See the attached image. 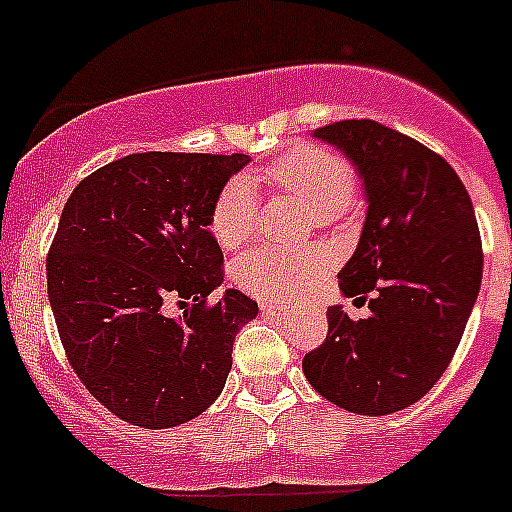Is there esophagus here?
<instances>
[{
  "label": "esophagus",
  "instance_id": "1",
  "mask_svg": "<svg viewBox=\"0 0 512 512\" xmlns=\"http://www.w3.org/2000/svg\"><path fill=\"white\" fill-rule=\"evenodd\" d=\"M261 312H266V315H284L287 305L284 302H261Z\"/></svg>",
  "mask_w": 512,
  "mask_h": 512
}]
</instances>
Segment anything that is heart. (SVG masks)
Instances as JSON below:
<instances>
[{
	"mask_svg": "<svg viewBox=\"0 0 512 512\" xmlns=\"http://www.w3.org/2000/svg\"><path fill=\"white\" fill-rule=\"evenodd\" d=\"M253 184L282 189V192L310 202L320 212V220H330L346 210L354 200V174L351 166L336 153L315 146H300L284 153L266 169L253 171L248 179H233L220 192L212 207L210 228L223 248H238L256 230V189ZM328 269V253L289 251L266 246L246 253L235 264V282L246 292L266 300H289L302 295L318 282Z\"/></svg>",
	"mask_w": 512,
	"mask_h": 512,
	"instance_id": "b5f03b06",
	"label": "heart"
}]
</instances>
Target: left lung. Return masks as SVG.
Returning a JSON list of instances; mask_svg holds the SVG:
<instances>
[{
  "label": "left lung",
  "instance_id": "8db88e82",
  "mask_svg": "<svg viewBox=\"0 0 512 512\" xmlns=\"http://www.w3.org/2000/svg\"><path fill=\"white\" fill-rule=\"evenodd\" d=\"M351 161L364 187L359 246L338 271L351 320L328 307L323 346L302 359L312 390L356 415L410 408L446 372L482 284V241L467 189L438 153L374 120L312 133Z\"/></svg>",
  "mask_w": 512,
  "mask_h": 512
}]
</instances>
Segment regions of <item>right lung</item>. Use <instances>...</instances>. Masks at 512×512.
<instances>
[{"mask_svg": "<svg viewBox=\"0 0 512 512\" xmlns=\"http://www.w3.org/2000/svg\"><path fill=\"white\" fill-rule=\"evenodd\" d=\"M243 153H133L71 192L48 251V300L66 356L125 423L174 428L205 413L233 366L235 333L259 315L223 284L212 207ZM179 299V321L163 302Z\"/></svg>", "mask_w": 512, "mask_h": 512, "instance_id": "1", "label": "right lung"}]
</instances>
